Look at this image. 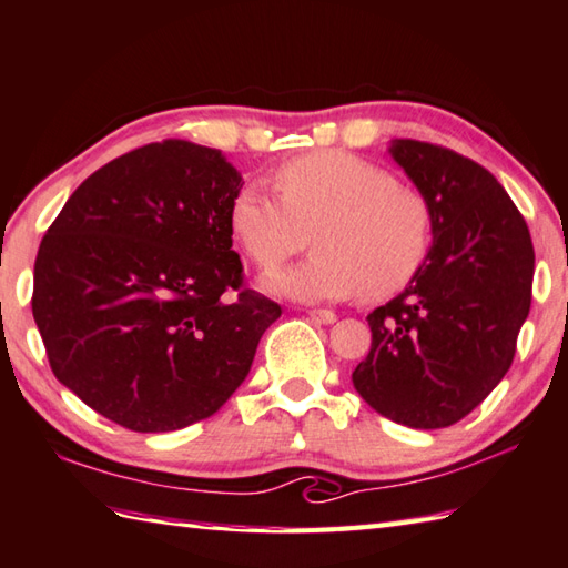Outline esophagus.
Instances as JSON below:
<instances>
[{
  "mask_svg": "<svg viewBox=\"0 0 568 568\" xmlns=\"http://www.w3.org/2000/svg\"><path fill=\"white\" fill-rule=\"evenodd\" d=\"M307 317L315 320V323H320V325H333L337 320V315L333 311H307Z\"/></svg>",
  "mask_w": 568,
  "mask_h": 568,
  "instance_id": "1",
  "label": "esophagus"
}]
</instances>
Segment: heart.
I'll list each match as a JSON object with an SVG mask.
<instances>
[{
    "mask_svg": "<svg viewBox=\"0 0 568 568\" xmlns=\"http://www.w3.org/2000/svg\"><path fill=\"white\" fill-rule=\"evenodd\" d=\"M281 199L255 183L231 203V233L261 267L301 253L315 233V257L263 277L267 293L297 303L385 301L425 263L432 215L417 191L345 151H315L275 171Z\"/></svg>",
    "mask_w": 568,
    "mask_h": 568,
    "instance_id": "b5f03b06",
    "label": "heart"
}]
</instances>
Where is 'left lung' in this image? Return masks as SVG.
<instances>
[{"mask_svg":"<svg viewBox=\"0 0 568 568\" xmlns=\"http://www.w3.org/2000/svg\"><path fill=\"white\" fill-rule=\"evenodd\" d=\"M387 153L425 199L432 245L405 291L367 315L369 353L353 385L412 429L467 417L511 367L529 315L534 245L509 193L479 163L425 141Z\"/></svg>","mask_w":568,"mask_h":568,"instance_id":"left-lung-1","label":"left lung"}]
</instances>
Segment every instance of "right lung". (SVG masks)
Masks as SVG:
<instances>
[{"mask_svg":"<svg viewBox=\"0 0 568 568\" xmlns=\"http://www.w3.org/2000/svg\"><path fill=\"white\" fill-rule=\"evenodd\" d=\"M243 176L219 149L149 143L69 195L39 245L32 313L57 379L133 432L211 417L248 377L281 305L239 291L231 203Z\"/></svg>","mask_w":568,"mask_h":568,"instance_id":"right-lung-1","label":"right lung"}]
</instances>
